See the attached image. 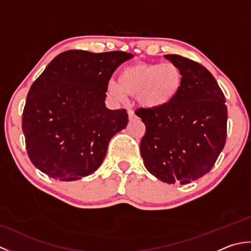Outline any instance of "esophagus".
Listing matches in <instances>:
<instances>
[{
	"label": "esophagus",
	"mask_w": 251,
	"mask_h": 251,
	"mask_svg": "<svg viewBox=\"0 0 251 251\" xmlns=\"http://www.w3.org/2000/svg\"><path fill=\"white\" fill-rule=\"evenodd\" d=\"M128 119H129V121H132V120H135V119H137V116H136V114L134 113V112H132L131 110H129L128 111Z\"/></svg>",
	"instance_id": "obj_1"
}]
</instances>
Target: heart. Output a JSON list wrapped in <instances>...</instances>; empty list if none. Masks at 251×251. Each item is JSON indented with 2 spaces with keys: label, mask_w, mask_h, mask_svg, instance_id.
I'll return each mask as SVG.
<instances>
[{
  "label": "heart",
  "mask_w": 251,
  "mask_h": 251,
  "mask_svg": "<svg viewBox=\"0 0 251 251\" xmlns=\"http://www.w3.org/2000/svg\"><path fill=\"white\" fill-rule=\"evenodd\" d=\"M183 74L173 62L135 63L122 69L116 82H110L108 93L114 100L125 94L136 96L137 102L148 110L162 109L178 97Z\"/></svg>",
  "instance_id": "heart-1"
}]
</instances>
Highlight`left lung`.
I'll return each mask as SVG.
<instances>
[{
	"label": "left lung",
	"mask_w": 251,
	"mask_h": 251,
	"mask_svg": "<svg viewBox=\"0 0 251 251\" xmlns=\"http://www.w3.org/2000/svg\"><path fill=\"white\" fill-rule=\"evenodd\" d=\"M179 67L183 85L162 109H139L146 124L140 152L146 168L169 184H188L214 166L226 139V98L212 74L193 60L165 55Z\"/></svg>",
	"instance_id": "1"
}]
</instances>
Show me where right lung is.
<instances>
[{
	"label": "right lung",
	"instance_id": "right-lung-1",
	"mask_svg": "<svg viewBox=\"0 0 251 251\" xmlns=\"http://www.w3.org/2000/svg\"><path fill=\"white\" fill-rule=\"evenodd\" d=\"M124 51L67 50L32 84L23 113L30 161L49 177L74 181L93 174L111 138L128 123L125 110L105 106L112 74L132 58Z\"/></svg>",
	"mask_w": 251,
	"mask_h": 251
}]
</instances>
